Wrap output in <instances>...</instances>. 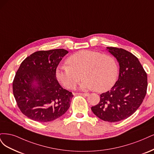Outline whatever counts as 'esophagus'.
Masks as SVG:
<instances>
[{"label":"esophagus","mask_w":154,"mask_h":154,"mask_svg":"<svg viewBox=\"0 0 154 154\" xmlns=\"http://www.w3.org/2000/svg\"><path fill=\"white\" fill-rule=\"evenodd\" d=\"M79 95H82V96H85V97H88L89 95H90V94L89 93H79Z\"/></svg>","instance_id":"obj_1"}]
</instances>
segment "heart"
Returning a JSON list of instances; mask_svg holds the SVG:
<instances>
[{"mask_svg":"<svg viewBox=\"0 0 154 154\" xmlns=\"http://www.w3.org/2000/svg\"><path fill=\"white\" fill-rule=\"evenodd\" d=\"M67 64L59 65L55 72L57 81L67 89L75 87L81 75L84 79L79 88L82 90L95 89L98 92H105L117 81L118 66L111 56L83 50L72 55Z\"/></svg>","mask_w":154,"mask_h":154,"instance_id":"b5f03b06","label":"heart"}]
</instances>
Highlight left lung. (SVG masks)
Instances as JSON below:
<instances>
[{
    "label": "left lung",
    "instance_id": "obj_1",
    "mask_svg": "<svg viewBox=\"0 0 154 154\" xmlns=\"http://www.w3.org/2000/svg\"><path fill=\"white\" fill-rule=\"evenodd\" d=\"M119 63L118 81L110 91L100 95L91 111L101 120L116 122L131 116L141 106L147 90V75L138 59L123 48L107 47Z\"/></svg>",
    "mask_w": 154,
    "mask_h": 154
}]
</instances>
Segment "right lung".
I'll return each instance as SVG.
<instances>
[{"mask_svg":"<svg viewBox=\"0 0 154 154\" xmlns=\"http://www.w3.org/2000/svg\"><path fill=\"white\" fill-rule=\"evenodd\" d=\"M68 51L63 48L40 51L21 63L13 82V91L21 112L39 122H51L63 115L73 95L56 78L59 63Z\"/></svg>","mask_w":154,"mask_h":154,"instance_id":"add662e5","label":"right lung"}]
</instances>
